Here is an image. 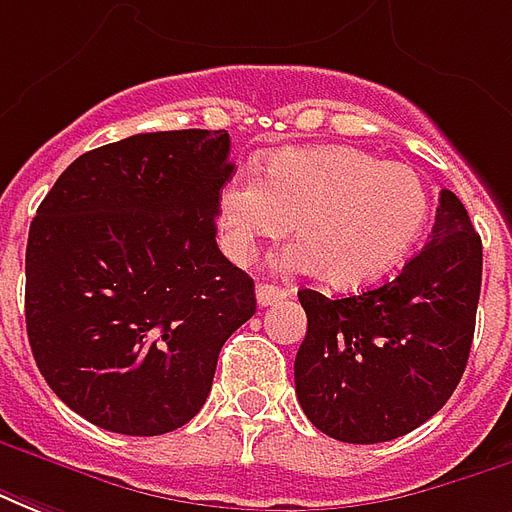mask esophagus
I'll use <instances>...</instances> for the list:
<instances>
[{
    "instance_id": "34e87169",
    "label": "esophagus",
    "mask_w": 512,
    "mask_h": 512,
    "mask_svg": "<svg viewBox=\"0 0 512 512\" xmlns=\"http://www.w3.org/2000/svg\"><path fill=\"white\" fill-rule=\"evenodd\" d=\"M286 297V289H278L273 284H259L256 286V303L259 306H275V303H281Z\"/></svg>"
}]
</instances>
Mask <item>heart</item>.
<instances>
[{"label": "heart", "mask_w": 512, "mask_h": 512, "mask_svg": "<svg viewBox=\"0 0 512 512\" xmlns=\"http://www.w3.org/2000/svg\"><path fill=\"white\" fill-rule=\"evenodd\" d=\"M430 217V190L405 162L364 148H284L262 159L259 179L231 176L217 192L220 245L248 264L262 242L289 234L281 256L295 273H320L333 289H361L391 273Z\"/></svg>", "instance_id": "heart-1"}]
</instances>
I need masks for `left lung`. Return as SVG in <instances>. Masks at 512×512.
<instances>
[{
    "label": "left lung",
    "mask_w": 512,
    "mask_h": 512,
    "mask_svg": "<svg viewBox=\"0 0 512 512\" xmlns=\"http://www.w3.org/2000/svg\"><path fill=\"white\" fill-rule=\"evenodd\" d=\"M482 242L455 192L441 190L430 242L378 289H300L308 317L295 391L308 422L347 444H380L444 408L469 361Z\"/></svg>",
    "instance_id": "8db88e82"
}]
</instances>
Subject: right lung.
Returning a JSON list of instances; mask_svg holds the SVG:
<instances>
[{
  "instance_id": "obj_1",
  "label": "right lung",
  "mask_w": 512,
  "mask_h": 512,
  "mask_svg": "<svg viewBox=\"0 0 512 512\" xmlns=\"http://www.w3.org/2000/svg\"><path fill=\"white\" fill-rule=\"evenodd\" d=\"M226 129L132 134L74 159L27 239L24 317L49 389L101 430L162 436L212 391L256 314L253 278L217 248Z\"/></svg>"
}]
</instances>
